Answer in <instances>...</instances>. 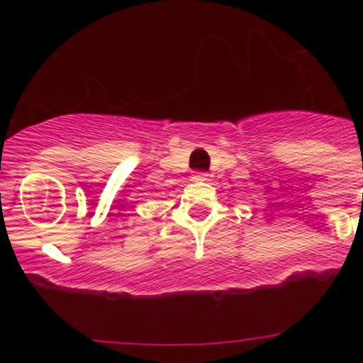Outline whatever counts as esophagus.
Segmentation results:
<instances>
[{"label":"esophagus","instance_id":"1","mask_svg":"<svg viewBox=\"0 0 363 363\" xmlns=\"http://www.w3.org/2000/svg\"><path fill=\"white\" fill-rule=\"evenodd\" d=\"M205 177H207L205 172H195V174H193V179H195V181H203Z\"/></svg>","mask_w":363,"mask_h":363}]
</instances>
